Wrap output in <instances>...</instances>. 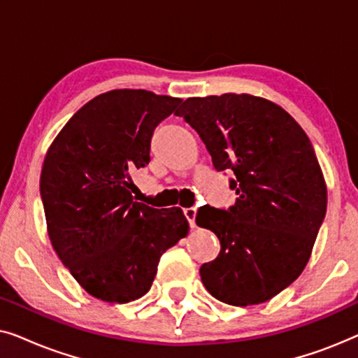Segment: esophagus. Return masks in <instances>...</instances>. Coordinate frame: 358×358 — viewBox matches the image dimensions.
<instances>
[{"label":"esophagus","instance_id":"esophagus-1","mask_svg":"<svg viewBox=\"0 0 358 358\" xmlns=\"http://www.w3.org/2000/svg\"><path fill=\"white\" fill-rule=\"evenodd\" d=\"M184 215H185V218H187L190 228H195V217H197V208H195V207L185 208Z\"/></svg>","mask_w":358,"mask_h":358}]
</instances>
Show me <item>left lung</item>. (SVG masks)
<instances>
[{
    "label": "left lung",
    "mask_w": 358,
    "mask_h": 358,
    "mask_svg": "<svg viewBox=\"0 0 358 358\" xmlns=\"http://www.w3.org/2000/svg\"><path fill=\"white\" fill-rule=\"evenodd\" d=\"M176 115L197 131L217 171H231L229 208L203 205L199 227L222 249L200 267L210 295L259 305L296 280L326 217L327 189L316 153L293 117L251 94L189 97Z\"/></svg>",
    "instance_id": "1"
}]
</instances>
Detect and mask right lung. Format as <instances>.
Here are the masks:
<instances>
[{
  "label": "right lung",
  "mask_w": 358,
  "mask_h": 358,
  "mask_svg": "<svg viewBox=\"0 0 358 358\" xmlns=\"http://www.w3.org/2000/svg\"><path fill=\"white\" fill-rule=\"evenodd\" d=\"M179 97L114 90L81 107L47 151L41 197L52 246L76 282L109 303L138 300L159 257L189 233L179 207L135 202L130 173L150 163V145Z\"/></svg>",
  "instance_id": "1"
}]
</instances>
